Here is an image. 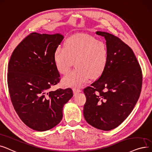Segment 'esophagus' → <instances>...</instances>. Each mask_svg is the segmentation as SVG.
<instances>
[{"instance_id": "esophagus-1", "label": "esophagus", "mask_w": 152, "mask_h": 152, "mask_svg": "<svg viewBox=\"0 0 152 152\" xmlns=\"http://www.w3.org/2000/svg\"><path fill=\"white\" fill-rule=\"evenodd\" d=\"M73 91H74V95H75V94H77V93H80V92L82 91V90H81L80 88H73Z\"/></svg>"}]
</instances>
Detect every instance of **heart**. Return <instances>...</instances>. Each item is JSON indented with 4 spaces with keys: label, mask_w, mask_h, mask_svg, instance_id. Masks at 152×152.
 <instances>
[{
    "label": "heart",
    "mask_w": 152,
    "mask_h": 152,
    "mask_svg": "<svg viewBox=\"0 0 152 152\" xmlns=\"http://www.w3.org/2000/svg\"><path fill=\"white\" fill-rule=\"evenodd\" d=\"M108 59L106 45L92 36L78 34L72 36L59 46L54 54L55 66L62 75H67L75 62L76 69L64 77V87L79 86L103 72Z\"/></svg>",
    "instance_id": "1"
}]
</instances>
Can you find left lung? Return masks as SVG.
Instances as JSON below:
<instances>
[{"mask_svg": "<svg viewBox=\"0 0 152 152\" xmlns=\"http://www.w3.org/2000/svg\"><path fill=\"white\" fill-rule=\"evenodd\" d=\"M96 34L106 41L108 59L102 75L83 90V115L91 126L107 131L119 126L133 110L140 95L142 74L131 48L109 33Z\"/></svg>", "mask_w": 152, "mask_h": 152, "instance_id": "8db88e82", "label": "left lung"}]
</instances>
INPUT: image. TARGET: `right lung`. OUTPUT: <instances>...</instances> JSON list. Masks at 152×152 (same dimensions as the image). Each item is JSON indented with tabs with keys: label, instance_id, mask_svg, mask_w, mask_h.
Returning <instances> with one entry per match:
<instances>
[{
	"label": "right lung",
	"instance_id": "1",
	"mask_svg": "<svg viewBox=\"0 0 152 152\" xmlns=\"http://www.w3.org/2000/svg\"><path fill=\"white\" fill-rule=\"evenodd\" d=\"M64 36L33 33L13 50L7 82L14 109L24 123L46 131L61 121L63 107L73 96L70 88L50 90L59 82L54 54Z\"/></svg>",
	"mask_w": 152,
	"mask_h": 152
}]
</instances>
